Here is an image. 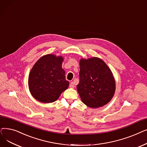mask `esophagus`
I'll return each mask as SVG.
<instances>
[{
	"label": "esophagus",
	"mask_w": 147,
	"mask_h": 147,
	"mask_svg": "<svg viewBox=\"0 0 147 147\" xmlns=\"http://www.w3.org/2000/svg\"><path fill=\"white\" fill-rule=\"evenodd\" d=\"M69 86H70V87H71V88H74L75 87V83H74V82H71V84H70Z\"/></svg>",
	"instance_id": "34e87169"
}]
</instances>
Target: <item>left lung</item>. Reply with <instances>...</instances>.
<instances>
[{
  "label": "left lung",
  "mask_w": 147,
  "mask_h": 147,
  "mask_svg": "<svg viewBox=\"0 0 147 147\" xmlns=\"http://www.w3.org/2000/svg\"><path fill=\"white\" fill-rule=\"evenodd\" d=\"M80 82L76 86L82 102L92 108L109 103L115 92V81L108 65L100 58L81 59Z\"/></svg>",
  "instance_id": "1"
}]
</instances>
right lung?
Instances as JSON below:
<instances>
[{"mask_svg": "<svg viewBox=\"0 0 147 147\" xmlns=\"http://www.w3.org/2000/svg\"><path fill=\"white\" fill-rule=\"evenodd\" d=\"M63 57L49 54L42 56L29 73L28 85L32 96L42 103L57 100L62 92L69 87L62 68Z\"/></svg>", "mask_w": 147, "mask_h": 147, "instance_id": "obj_1", "label": "right lung"}]
</instances>
